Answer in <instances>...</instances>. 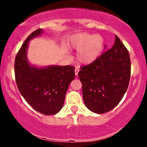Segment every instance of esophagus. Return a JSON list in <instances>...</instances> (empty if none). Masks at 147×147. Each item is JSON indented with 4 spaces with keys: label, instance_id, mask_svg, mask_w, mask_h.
<instances>
[{
    "label": "esophagus",
    "instance_id": "esophagus-1",
    "mask_svg": "<svg viewBox=\"0 0 147 147\" xmlns=\"http://www.w3.org/2000/svg\"><path fill=\"white\" fill-rule=\"evenodd\" d=\"M79 71V70L78 68H76L75 69V75H76V76H77V75H78Z\"/></svg>",
    "mask_w": 147,
    "mask_h": 147
}]
</instances>
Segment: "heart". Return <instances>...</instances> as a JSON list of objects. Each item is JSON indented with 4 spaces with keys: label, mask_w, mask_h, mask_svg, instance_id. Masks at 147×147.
Returning <instances> with one entry per match:
<instances>
[{
    "label": "heart",
    "mask_w": 147,
    "mask_h": 147,
    "mask_svg": "<svg viewBox=\"0 0 147 147\" xmlns=\"http://www.w3.org/2000/svg\"><path fill=\"white\" fill-rule=\"evenodd\" d=\"M68 45L70 48L78 50L77 61L88 65L95 62L100 57L104 50V40L99 34L78 33L70 37Z\"/></svg>",
    "instance_id": "obj_1"
}]
</instances>
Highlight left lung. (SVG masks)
Returning <instances> with one entry per match:
<instances>
[{
    "mask_svg": "<svg viewBox=\"0 0 147 147\" xmlns=\"http://www.w3.org/2000/svg\"><path fill=\"white\" fill-rule=\"evenodd\" d=\"M78 76L89 110L102 114L114 109L126 92L131 76L129 53L118 36L115 35L112 48L95 62L82 67Z\"/></svg>",
    "mask_w": 147,
    "mask_h": 147,
    "instance_id": "1",
    "label": "left lung"
}]
</instances>
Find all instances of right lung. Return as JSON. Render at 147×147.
Returning <instances> with one entry per match:
<instances>
[{
    "label": "right lung",
    "instance_id": "add662e5",
    "mask_svg": "<svg viewBox=\"0 0 147 147\" xmlns=\"http://www.w3.org/2000/svg\"><path fill=\"white\" fill-rule=\"evenodd\" d=\"M42 33L43 29L35 30L22 45L15 59V78L26 102L38 112L51 115L63 107L69 84L75 79V68L69 65L37 67L30 63L29 42Z\"/></svg>",
    "mask_w": 147,
    "mask_h": 147
}]
</instances>
